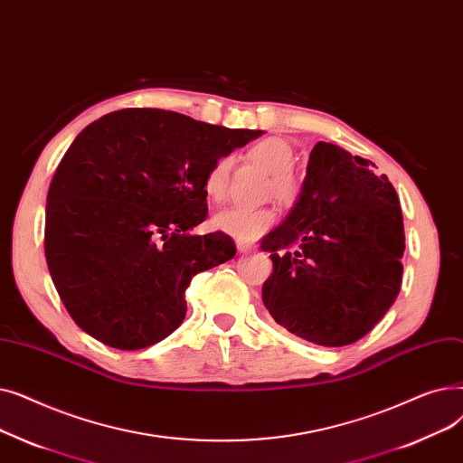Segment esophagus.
<instances>
[{
  "instance_id": "esophagus-1",
  "label": "esophagus",
  "mask_w": 463,
  "mask_h": 463,
  "mask_svg": "<svg viewBox=\"0 0 463 463\" xmlns=\"http://www.w3.org/2000/svg\"><path fill=\"white\" fill-rule=\"evenodd\" d=\"M237 250H239L241 254H249V252L256 250V247H252V245H249V243H237Z\"/></svg>"
}]
</instances>
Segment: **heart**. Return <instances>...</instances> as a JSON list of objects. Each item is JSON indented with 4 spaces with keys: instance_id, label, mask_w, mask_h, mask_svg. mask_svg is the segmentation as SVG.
I'll list each match as a JSON object with an SVG mask.
<instances>
[{
    "instance_id": "obj_1",
    "label": "heart",
    "mask_w": 463,
    "mask_h": 463,
    "mask_svg": "<svg viewBox=\"0 0 463 463\" xmlns=\"http://www.w3.org/2000/svg\"><path fill=\"white\" fill-rule=\"evenodd\" d=\"M249 158L271 175L269 192H273L279 202L288 203L296 200L299 184L290 173V167L294 165V148L288 141L279 137L261 139L249 148ZM230 171L232 158H218L211 164L203 177V192L209 200H224L230 184ZM211 222L216 232H222L237 241L249 243V241L260 239L273 228L275 213L271 209L226 207L220 209Z\"/></svg>"
}]
</instances>
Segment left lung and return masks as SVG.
Returning <instances> with one entry per match:
<instances>
[{
	"instance_id": "1",
	"label": "left lung",
	"mask_w": 463,
	"mask_h": 463,
	"mask_svg": "<svg viewBox=\"0 0 463 463\" xmlns=\"http://www.w3.org/2000/svg\"><path fill=\"white\" fill-rule=\"evenodd\" d=\"M373 167L337 145L317 143L298 203L261 241L273 261L263 305L277 324L309 343H356L400 294L402 205L386 175Z\"/></svg>"
}]
</instances>
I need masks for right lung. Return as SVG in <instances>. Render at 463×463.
I'll list each match as a JSON object with an SVG mask.
<instances>
[{"mask_svg": "<svg viewBox=\"0 0 463 463\" xmlns=\"http://www.w3.org/2000/svg\"><path fill=\"white\" fill-rule=\"evenodd\" d=\"M261 134L162 109H122L80 131L45 220L49 271L80 329L139 350L183 324L190 280L237 252L222 232L190 233L207 218L205 173Z\"/></svg>", "mask_w": 463, "mask_h": 463, "instance_id": "right-lung-1", "label": "right lung"}]
</instances>
